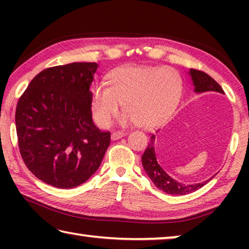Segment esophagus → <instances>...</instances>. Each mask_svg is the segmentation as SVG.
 I'll use <instances>...</instances> for the list:
<instances>
[{"label":"esophagus","instance_id":"obj_1","mask_svg":"<svg viewBox=\"0 0 249 249\" xmlns=\"http://www.w3.org/2000/svg\"><path fill=\"white\" fill-rule=\"evenodd\" d=\"M122 130H117V132H113V134L111 135L112 140H119V138L122 137Z\"/></svg>","mask_w":249,"mask_h":249}]
</instances>
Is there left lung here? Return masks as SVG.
Wrapping results in <instances>:
<instances>
[{"label":"left lung","instance_id":"left-lung-1","mask_svg":"<svg viewBox=\"0 0 249 249\" xmlns=\"http://www.w3.org/2000/svg\"><path fill=\"white\" fill-rule=\"evenodd\" d=\"M95 62L45 69L34 78L16 107L18 147L25 165L39 180L70 189L99 169L109 133L92 122L90 91Z\"/></svg>","mask_w":249,"mask_h":249}]
</instances>
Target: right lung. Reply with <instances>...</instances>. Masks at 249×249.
Masks as SVG:
<instances>
[{"label":"right lung","instance_id":"add662e5","mask_svg":"<svg viewBox=\"0 0 249 249\" xmlns=\"http://www.w3.org/2000/svg\"><path fill=\"white\" fill-rule=\"evenodd\" d=\"M189 75L191 77V81L193 87H195L196 93H202V92L208 91H214L218 92V93L224 94V91L222 90L220 84H218L215 80H213L209 74H206L202 71H197L195 69H190L189 71ZM155 135L150 137V142L147 146L144 155L142 157V167L148 175L149 178L153 181L154 184L160 190L165 191L168 195H187V193H191L193 191L197 190L199 188H202L204 183L208 181H204L202 183H193V184H185L181 183L172 179L171 177L167 174V172L162 169L161 167L158 165L157 159H156L155 155Z\"/></svg>","mask_w":249,"mask_h":249}]
</instances>
